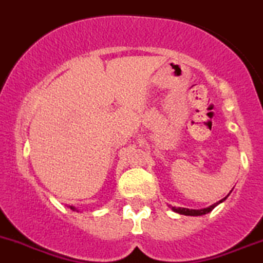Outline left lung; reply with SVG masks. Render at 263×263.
<instances>
[{
    "mask_svg": "<svg viewBox=\"0 0 263 263\" xmlns=\"http://www.w3.org/2000/svg\"><path fill=\"white\" fill-rule=\"evenodd\" d=\"M229 196V195H228ZM228 196H225L223 199H221L220 202L215 203V204L210 205V207L207 208H203V210H189V208H181V207H172V211H175V212L180 213V215H185V216H203V215H207V213H210L211 211L213 210V208L216 207L217 204H220V203H222L223 200L228 198Z\"/></svg>",
    "mask_w": 263,
    "mask_h": 263,
    "instance_id": "1",
    "label": "left lung"
}]
</instances>
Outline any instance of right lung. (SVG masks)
I'll return each instance as SVG.
<instances>
[{"mask_svg":"<svg viewBox=\"0 0 263 263\" xmlns=\"http://www.w3.org/2000/svg\"><path fill=\"white\" fill-rule=\"evenodd\" d=\"M70 210H73V211H74V210H76V208H74V207H70Z\"/></svg>","mask_w":263,"mask_h":263,"instance_id":"1","label":"right lung"}]
</instances>
